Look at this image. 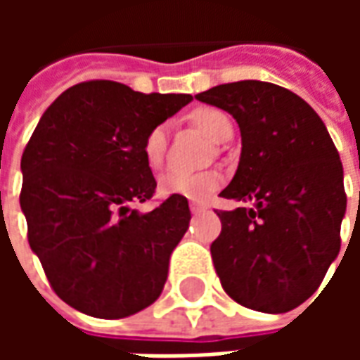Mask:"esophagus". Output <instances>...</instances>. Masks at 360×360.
Instances as JSON below:
<instances>
[{
	"instance_id": "esophagus-1",
	"label": "esophagus",
	"mask_w": 360,
	"mask_h": 360,
	"mask_svg": "<svg viewBox=\"0 0 360 360\" xmlns=\"http://www.w3.org/2000/svg\"><path fill=\"white\" fill-rule=\"evenodd\" d=\"M188 206H191V212H193V214H198V212H202L208 208V206H206L204 202H196V200H193V202L188 204Z\"/></svg>"
}]
</instances>
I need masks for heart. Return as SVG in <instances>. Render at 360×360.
<instances>
[{
  "label": "heart",
  "instance_id": "obj_1",
  "mask_svg": "<svg viewBox=\"0 0 360 360\" xmlns=\"http://www.w3.org/2000/svg\"><path fill=\"white\" fill-rule=\"evenodd\" d=\"M191 123L204 133L212 142L227 141L233 133V123L226 113L218 108L202 105L191 113ZM167 150V129L165 125H154L142 141V156L152 169L162 167ZM224 183L221 173L200 172V173H181L169 172L160 177V191L165 196H183L191 200H206L214 195Z\"/></svg>",
  "mask_w": 360,
  "mask_h": 360
}]
</instances>
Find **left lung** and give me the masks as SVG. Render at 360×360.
<instances>
[{
	"mask_svg": "<svg viewBox=\"0 0 360 360\" xmlns=\"http://www.w3.org/2000/svg\"><path fill=\"white\" fill-rule=\"evenodd\" d=\"M196 100L241 129L239 167L219 196L221 233L210 252L226 293L260 312H287L316 291L340 255L347 196L324 121L301 96L262 81L219 84Z\"/></svg>",
	"mask_w": 360,
	"mask_h": 360,
	"instance_id": "8db88e82",
	"label": "left lung"
}]
</instances>
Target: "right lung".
<instances>
[{"label": "right lung", "instance_id": "1", "mask_svg": "<svg viewBox=\"0 0 360 360\" xmlns=\"http://www.w3.org/2000/svg\"><path fill=\"white\" fill-rule=\"evenodd\" d=\"M193 100L142 94L113 81L67 89L44 111L20 158L28 243L51 289L96 318H125L156 301L187 231V198L134 210L156 191L142 141Z\"/></svg>", "mask_w": 360, "mask_h": 360}]
</instances>
